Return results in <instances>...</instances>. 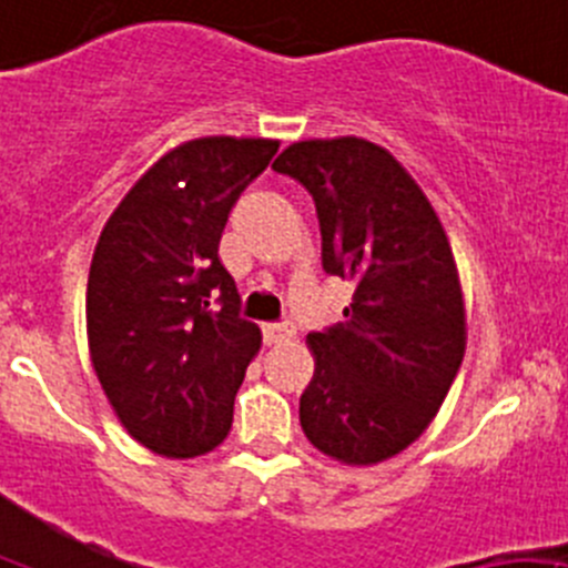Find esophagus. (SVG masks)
I'll use <instances>...</instances> for the list:
<instances>
[{"instance_id": "obj_1", "label": "esophagus", "mask_w": 568, "mask_h": 568, "mask_svg": "<svg viewBox=\"0 0 568 568\" xmlns=\"http://www.w3.org/2000/svg\"><path fill=\"white\" fill-rule=\"evenodd\" d=\"M262 331H265L267 344H282V342H286V338L295 336V325L292 323H267Z\"/></svg>"}]
</instances>
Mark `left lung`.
<instances>
[{
    "instance_id": "obj_1",
    "label": "left lung",
    "mask_w": 568,
    "mask_h": 568,
    "mask_svg": "<svg viewBox=\"0 0 568 568\" xmlns=\"http://www.w3.org/2000/svg\"><path fill=\"white\" fill-rule=\"evenodd\" d=\"M314 199L323 267L355 284L344 323L308 333L301 426L344 465L405 452L465 358V303L440 219L388 150L355 136L295 142L273 161Z\"/></svg>"
}]
</instances>
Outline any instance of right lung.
<instances>
[{
    "mask_svg": "<svg viewBox=\"0 0 568 568\" xmlns=\"http://www.w3.org/2000/svg\"><path fill=\"white\" fill-rule=\"evenodd\" d=\"M273 139L204 136L158 158L101 232L87 282V338L98 379L133 440L161 457L213 452L260 327L241 317L221 232Z\"/></svg>",
    "mask_w": 568,
    "mask_h": 568,
    "instance_id": "obj_1",
    "label": "right lung"
}]
</instances>
